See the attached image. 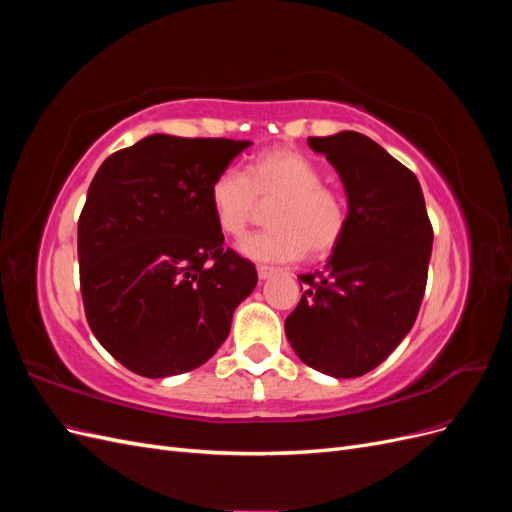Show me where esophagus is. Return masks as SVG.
<instances>
[{
	"label": "esophagus",
	"instance_id": "obj_1",
	"mask_svg": "<svg viewBox=\"0 0 512 512\" xmlns=\"http://www.w3.org/2000/svg\"><path fill=\"white\" fill-rule=\"evenodd\" d=\"M256 271H258V277H260V280H269L271 275H275V273H277V269L267 267V265H258V267H256Z\"/></svg>",
	"mask_w": 512,
	"mask_h": 512
}]
</instances>
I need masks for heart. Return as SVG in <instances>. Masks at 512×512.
Instances as JSON below:
<instances>
[{"instance_id":"heart-1","label":"heart","mask_w":512,"mask_h":512,"mask_svg":"<svg viewBox=\"0 0 512 512\" xmlns=\"http://www.w3.org/2000/svg\"><path fill=\"white\" fill-rule=\"evenodd\" d=\"M320 166L292 147L260 151L241 175L226 168L209 183L207 200L220 232L239 237L254 220L258 203L271 205L267 224L239 241L243 256L258 262L322 258L344 239L348 205L342 192L322 183Z\"/></svg>"}]
</instances>
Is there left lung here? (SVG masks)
I'll use <instances>...</instances> for the list:
<instances>
[{
  "instance_id": "obj_1",
  "label": "left lung",
  "mask_w": 512,
  "mask_h": 512,
  "mask_svg": "<svg viewBox=\"0 0 512 512\" xmlns=\"http://www.w3.org/2000/svg\"><path fill=\"white\" fill-rule=\"evenodd\" d=\"M344 183L348 226L286 318L299 359L333 378H359L408 335L421 307L433 230L421 183L369 136L307 138ZM303 290V286H301Z\"/></svg>"
}]
</instances>
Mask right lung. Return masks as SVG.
Returning a JSON list of instances; mask_svg holds the SVG:
<instances>
[{
  "label": "right lung",
  "instance_id": "1",
  "mask_svg": "<svg viewBox=\"0 0 512 512\" xmlns=\"http://www.w3.org/2000/svg\"><path fill=\"white\" fill-rule=\"evenodd\" d=\"M250 141L151 134L108 156L79 220L85 316L98 342L145 378L207 363L256 288L250 260L224 250L211 179Z\"/></svg>",
  "mask_w": 512,
  "mask_h": 512
}]
</instances>
